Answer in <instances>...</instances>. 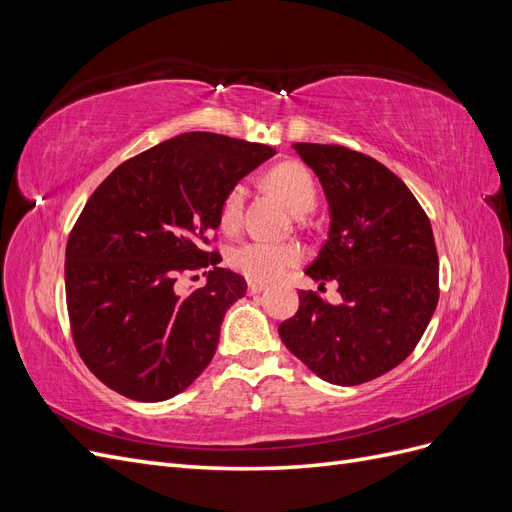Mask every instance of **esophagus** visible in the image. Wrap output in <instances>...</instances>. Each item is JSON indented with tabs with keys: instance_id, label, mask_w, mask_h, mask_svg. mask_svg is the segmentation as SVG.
<instances>
[{
	"instance_id": "obj_1",
	"label": "esophagus",
	"mask_w": 512,
	"mask_h": 512,
	"mask_svg": "<svg viewBox=\"0 0 512 512\" xmlns=\"http://www.w3.org/2000/svg\"><path fill=\"white\" fill-rule=\"evenodd\" d=\"M265 288H267V284H262V282H254V280L247 282V292H250V294H258Z\"/></svg>"
}]
</instances>
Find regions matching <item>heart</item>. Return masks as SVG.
<instances>
[{
  "mask_svg": "<svg viewBox=\"0 0 512 512\" xmlns=\"http://www.w3.org/2000/svg\"><path fill=\"white\" fill-rule=\"evenodd\" d=\"M267 185L288 205L290 211L303 215L312 211L316 205V183L309 170L299 162H282L269 170ZM245 188L232 185L222 200L220 226L226 232L237 230L243 218ZM303 252L294 243H275V241H247L237 245L230 252V265L247 280L254 282H273L282 277L286 269L297 265Z\"/></svg>",
  "mask_w": 512,
  "mask_h": 512,
  "instance_id": "heart-1",
  "label": "heart"
}]
</instances>
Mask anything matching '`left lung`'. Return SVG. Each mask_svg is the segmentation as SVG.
Segmentation results:
<instances>
[{"instance_id":"8db88e82","label":"left lung","mask_w":512,"mask_h":512,"mask_svg":"<svg viewBox=\"0 0 512 512\" xmlns=\"http://www.w3.org/2000/svg\"><path fill=\"white\" fill-rule=\"evenodd\" d=\"M329 203V237L305 269L318 290L337 282L342 303L299 292L280 324L284 346L322 380L354 386L406 361L438 305V252L408 185L365 153L297 143Z\"/></svg>"}]
</instances>
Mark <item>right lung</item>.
Returning <instances> with one entry per match:
<instances>
[{"instance_id":"1","label":"right lung","mask_w":512,"mask_h":512,"mask_svg":"<svg viewBox=\"0 0 512 512\" xmlns=\"http://www.w3.org/2000/svg\"><path fill=\"white\" fill-rule=\"evenodd\" d=\"M275 149L188 132L117 166L89 196L66 247V301L76 350L108 389L136 401L185 391L211 363L239 273L209 252L222 200ZM214 269L185 298L174 282Z\"/></svg>"}]
</instances>
